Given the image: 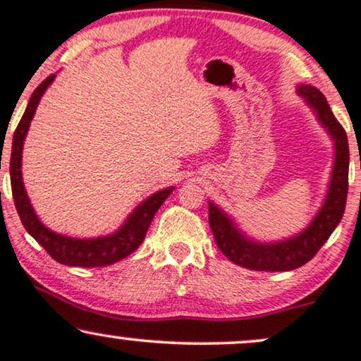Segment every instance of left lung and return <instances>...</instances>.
<instances>
[{
  "label": "left lung",
  "instance_id": "8db88e82",
  "mask_svg": "<svg viewBox=\"0 0 361 361\" xmlns=\"http://www.w3.org/2000/svg\"><path fill=\"white\" fill-rule=\"evenodd\" d=\"M300 97L316 110L321 123L334 139L336 157H334L333 178L322 209L319 210L312 224L304 233L276 244H258L238 233L233 221L221 212L214 204H209V224L215 244L226 258L239 267L256 271H288L302 267L316 256L333 231L341 221L346 207L348 168H350V149L346 132L334 117L329 103L321 91L314 86H300Z\"/></svg>",
  "mask_w": 361,
  "mask_h": 361
}]
</instances>
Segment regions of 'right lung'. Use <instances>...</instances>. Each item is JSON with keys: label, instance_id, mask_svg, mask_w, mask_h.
<instances>
[{"label": "right lung", "instance_id": "right-lung-1", "mask_svg": "<svg viewBox=\"0 0 361 361\" xmlns=\"http://www.w3.org/2000/svg\"><path fill=\"white\" fill-rule=\"evenodd\" d=\"M54 80V74L44 80L37 86V90L32 93L30 102H28L27 110H25L18 127H16L13 135V146H11L10 157V180H11V192H13V200L16 212L20 215L23 227L27 233L35 239L45 251L51 255L57 263L68 264V267H81V268H97L106 267V264L117 263V261L127 258L130 252H134L142 244L146 233L151 226L154 214L157 212L164 200L173 192V188L161 190L149 197L144 204H140L134 214L127 219L123 227L115 234L106 235V238L98 239H74L66 238V235L52 233L51 229L44 226L39 221L34 209H32L30 200H28L27 192L22 181V149L23 140L27 135L30 120L34 117L37 105H39L40 97L47 86Z\"/></svg>", "mask_w": 361, "mask_h": 361}]
</instances>
